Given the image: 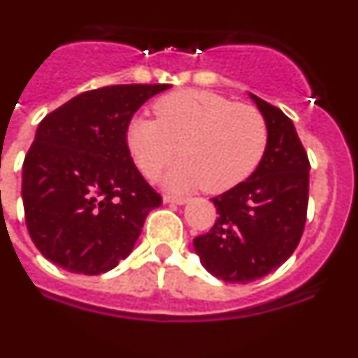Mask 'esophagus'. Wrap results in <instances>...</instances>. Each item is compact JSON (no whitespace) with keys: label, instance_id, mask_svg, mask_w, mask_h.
<instances>
[{"label":"esophagus","instance_id":"obj_1","mask_svg":"<svg viewBox=\"0 0 358 358\" xmlns=\"http://www.w3.org/2000/svg\"><path fill=\"white\" fill-rule=\"evenodd\" d=\"M164 203L185 204V203H187V197H183V196H173V194H166V196H164Z\"/></svg>","mask_w":358,"mask_h":358}]
</instances>
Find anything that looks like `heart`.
<instances>
[{"label":"heart","instance_id":"1","mask_svg":"<svg viewBox=\"0 0 358 358\" xmlns=\"http://www.w3.org/2000/svg\"><path fill=\"white\" fill-rule=\"evenodd\" d=\"M154 110L157 120L138 117L127 129L131 152L148 178H157L182 148L185 161L166 183L217 194L248 178L262 161L269 129L257 106L185 89L161 98Z\"/></svg>","mask_w":358,"mask_h":358}]
</instances>
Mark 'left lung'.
<instances>
[{"mask_svg": "<svg viewBox=\"0 0 358 358\" xmlns=\"http://www.w3.org/2000/svg\"><path fill=\"white\" fill-rule=\"evenodd\" d=\"M269 138L248 180L213 197L217 220L194 238L201 264L218 280L248 283L275 271L297 248L306 224L310 161L292 120L250 94Z\"/></svg>", "mask_w": 358, "mask_h": 358, "instance_id": "obj_1", "label": "left lung"}]
</instances>
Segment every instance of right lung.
Listing matches in <instances>:
<instances>
[{"label": "right lung", "instance_id": "obj_1", "mask_svg": "<svg viewBox=\"0 0 358 358\" xmlns=\"http://www.w3.org/2000/svg\"><path fill=\"white\" fill-rule=\"evenodd\" d=\"M166 83L108 85L48 113L22 164V203L41 255L69 273L101 275L133 250L162 204L127 147L131 119Z\"/></svg>", "mask_w": 358, "mask_h": 358}]
</instances>
